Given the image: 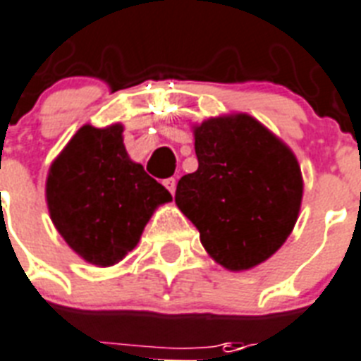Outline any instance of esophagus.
Wrapping results in <instances>:
<instances>
[{"instance_id": "esophagus-1", "label": "esophagus", "mask_w": 361, "mask_h": 361, "mask_svg": "<svg viewBox=\"0 0 361 361\" xmlns=\"http://www.w3.org/2000/svg\"><path fill=\"white\" fill-rule=\"evenodd\" d=\"M164 186H166V188L169 190V192H171V195H173V194H175V190H177V178H175V177L166 178V180H164Z\"/></svg>"}]
</instances>
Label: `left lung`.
Here are the masks:
<instances>
[{"label": "left lung", "instance_id": "8db88e82", "mask_svg": "<svg viewBox=\"0 0 361 361\" xmlns=\"http://www.w3.org/2000/svg\"><path fill=\"white\" fill-rule=\"evenodd\" d=\"M195 134L197 171L175 203L199 229L210 257L247 270L281 247L298 218L302 175L287 145L250 115L204 121Z\"/></svg>", "mask_w": 361, "mask_h": 361}]
</instances>
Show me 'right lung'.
<instances>
[{"mask_svg": "<svg viewBox=\"0 0 361 361\" xmlns=\"http://www.w3.org/2000/svg\"><path fill=\"white\" fill-rule=\"evenodd\" d=\"M121 134V125L82 126L46 180L56 229L80 257L99 267L132 252L154 209L171 201L162 184L128 158Z\"/></svg>", "mask_w": 361, "mask_h": 361, "instance_id": "right-lung-1", "label": "right lung"}]
</instances>
